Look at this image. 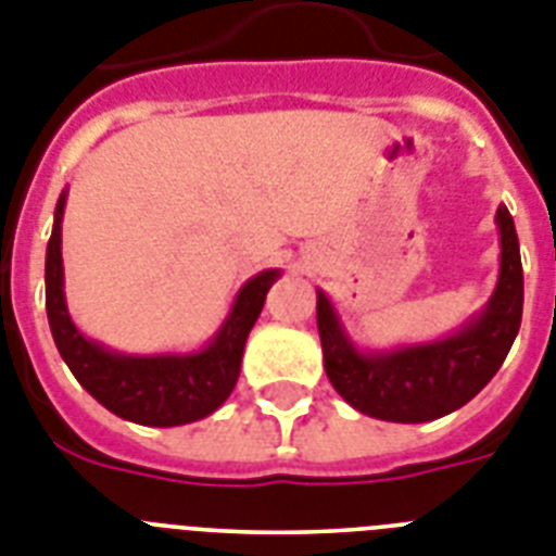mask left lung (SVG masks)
Wrapping results in <instances>:
<instances>
[{"label": "left lung", "instance_id": "1", "mask_svg": "<svg viewBox=\"0 0 556 556\" xmlns=\"http://www.w3.org/2000/svg\"><path fill=\"white\" fill-rule=\"evenodd\" d=\"M500 229L497 287L483 309L457 332L394 350H357L324 289H318V332L329 383L352 409L389 424H426L460 409L506 361L522 318V264L515 218L506 204Z\"/></svg>", "mask_w": 556, "mask_h": 556}]
</instances>
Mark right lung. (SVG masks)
Segmentation results:
<instances>
[{"instance_id":"1","label":"right lung","mask_w":556,"mask_h":556,"mask_svg":"<svg viewBox=\"0 0 556 556\" xmlns=\"http://www.w3.org/2000/svg\"><path fill=\"white\" fill-rule=\"evenodd\" d=\"M67 190H62L53 213V232L45 258V306L48 324L62 361L81 387L113 415L141 426H185L213 415L236 389L247 334L255 327L267 292L281 269H264L238 289L222 329L199 352L164 355H124L90 341L73 324L64 301L62 218Z\"/></svg>"}]
</instances>
